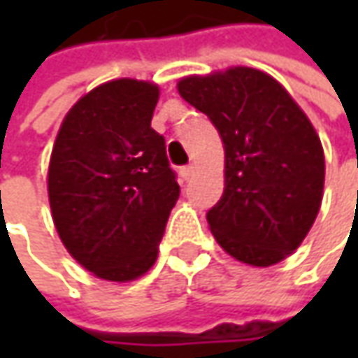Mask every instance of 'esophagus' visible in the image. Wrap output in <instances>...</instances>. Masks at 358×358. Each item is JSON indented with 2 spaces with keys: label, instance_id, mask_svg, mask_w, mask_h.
I'll list each match as a JSON object with an SVG mask.
<instances>
[{
  "label": "esophagus",
  "instance_id": "esophagus-1",
  "mask_svg": "<svg viewBox=\"0 0 358 358\" xmlns=\"http://www.w3.org/2000/svg\"><path fill=\"white\" fill-rule=\"evenodd\" d=\"M193 173H195V167H193V165H185V167L181 169V177H183L185 181H189V179L193 177Z\"/></svg>",
  "mask_w": 358,
  "mask_h": 358
}]
</instances>
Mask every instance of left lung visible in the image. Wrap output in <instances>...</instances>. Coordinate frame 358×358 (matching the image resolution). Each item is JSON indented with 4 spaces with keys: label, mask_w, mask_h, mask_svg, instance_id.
<instances>
[{
    "label": "left lung",
    "mask_w": 358,
    "mask_h": 358,
    "mask_svg": "<svg viewBox=\"0 0 358 358\" xmlns=\"http://www.w3.org/2000/svg\"><path fill=\"white\" fill-rule=\"evenodd\" d=\"M177 90L225 147V189L207 213L217 243L253 267L282 261L307 237L323 199V147L309 117L253 67L185 77Z\"/></svg>",
    "instance_id": "8db88e82"
}]
</instances>
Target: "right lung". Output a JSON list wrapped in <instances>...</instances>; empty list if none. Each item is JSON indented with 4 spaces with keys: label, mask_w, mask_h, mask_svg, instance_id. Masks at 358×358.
<instances>
[{
    "label": "right lung",
    "mask_w": 358,
    "mask_h": 358,
    "mask_svg": "<svg viewBox=\"0 0 358 358\" xmlns=\"http://www.w3.org/2000/svg\"><path fill=\"white\" fill-rule=\"evenodd\" d=\"M159 87L115 79L90 91L63 119L51 151L53 223L81 267L133 281L153 267L179 199L165 139L151 127Z\"/></svg>",
    "instance_id": "right-lung-1"
}]
</instances>
